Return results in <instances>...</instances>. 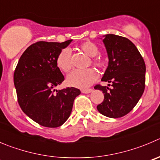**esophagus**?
Listing matches in <instances>:
<instances>
[{
    "instance_id": "obj_1",
    "label": "esophagus",
    "mask_w": 160,
    "mask_h": 160,
    "mask_svg": "<svg viewBox=\"0 0 160 160\" xmlns=\"http://www.w3.org/2000/svg\"><path fill=\"white\" fill-rule=\"evenodd\" d=\"M92 91V89H82L81 92L83 93V94H88V93H91Z\"/></svg>"
}]
</instances>
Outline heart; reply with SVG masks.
I'll return each mask as SVG.
<instances>
[{
    "instance_id": "b5f03b06",
    "label": "heart",
    "mask_w": 160,
    "mask_h": 160,
    "mask_svg": "<svg viewBox=\"0 0 160 160\" xmlns=\"http://www.w3.org/2000/svg\"><path fill=\"white\" fill-rule=\"evenodd\" d=\"M79 48L90 57H94L91 60L93 65L98 68H103L105 62L102 57H95L98 55L99 48L94 43L91 41H84L80 44ZM57 66L64 72H69L72 69L71 52L68 48L60 52L56 59ZM97 78V73L93 69L84 70H75L71 72L66 79L67 84L77 88H86L89 87Z\"/></svg>"
}]
</instances>
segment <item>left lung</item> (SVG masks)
Listing matches in <instances>:
<instances>
[{"instance_id": "1", "label": "left lung", "mask_w": 160, "mask_h": 160, "mask_svg": "<svg viewBox=\"0 0 160 160\" xmlns=\"http://www.w3.org/2000/svg\"><path fill=\"white\" fill-rule=\"evenodd\" d=\"M103 37L108 65L102 80L112 88L94 87L104 94V101L97 108L107 117L119 118L129 113L143 94L146 68L140 52L129 39L114 34Z\"/></svg>"}]
</instances>
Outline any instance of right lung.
<instances>
[{
	"instance_id": "add662e5",
	"label": "right lung",
	"mask_w": 160,
	"mask_h": 160,
	"mask_svg": "<svg viewBox=\"0 0 160 160\" xmlns=\"http://www.w3.org/2000/svg\"><path fill=\"white\" fill-rule=\"evenodd\" d=\"M71 42L72 40L32 44L20 57L14 72V84L22 110L46 128L62 126L70 116L74 99L80 94L75 88L53 91L65 80L57 66V57Z\"/></svg>"
}]
</instances>
